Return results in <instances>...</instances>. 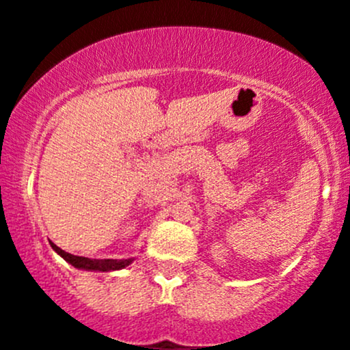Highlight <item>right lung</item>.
I'll return each instance as SVG.
<instances>
[{"mask_svg":"<svg viewBox=\"0 0 350 350\" xmlns=\"http://www.w3.org/2000/svg\"><path fill=\"white\" fill-rule=\"evenodd\" d=\"M52 250L57 255L62 256L67 263H70L72 267L79 268V270H87V271H116L123 270L128 265L133 263L135 258H126V260H95V258H87V256H77L72 255V253L64 252L62 248H59L57 245L51 242Z\"/></svg>","mask_w":350,"mask_h":350,"instance_id":"right-lung-1","label":"right lung"}]
</instances>
